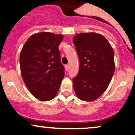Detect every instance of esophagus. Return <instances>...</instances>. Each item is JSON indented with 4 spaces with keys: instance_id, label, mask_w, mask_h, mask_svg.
Listing matches in <instances>:
<instances>
[{
    "instance_id": "1",
    "label": "esophagus",
    "mask_w": 135,
    "mask_h": 135,
    "mask_svg": "<svg viewBox=\"0 0 135 135\" xmlns=\"http://www.w3.org/2000/svg\"><path fill=\"white\" fill-rule=\"evenodd\" d=\"M65 70H66L67 71V70H69L70 66H69V65H66L65 66Z\"/></svg>"
}]
</instances>
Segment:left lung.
<instances>
[{
	"mask_svg": "<svg viewBox=\"0 0 135 135\" xmlns=\"http://www.w3.org/2000/svg\"><path fill=\"white\" fill-rule=\"evenodd\" d=\"M73 42L80 61L73 79L77 97L85 102L98 98L107 89L115 70L114 50L103 35L89 32L77 34Z\"/></svg>",
	"mask_w": 135,
	"mask_h": 135,
	"instance_id": "1",
	"label": "left lung"
}]
</instances>
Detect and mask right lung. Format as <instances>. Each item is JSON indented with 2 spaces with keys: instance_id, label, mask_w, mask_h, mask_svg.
I'll return each mask as SVG.
<instances>
[{
  "instance_id": "1",
  "label": "right lung",
  "mask_w": 135,
  "mask_h": 135,
  "mask_svg": "<svg viewBox=\"0 0 135 135\" xmlns=\"http://www.w3.org/2000/svg\"><path fill=\"white\" fill-rule=\"evenodd\" d=\"M63 36L50 32L32 35L20 52V64L24 83L40 101L52 100L65 75L58 46Z\"/></svg>"
}]
</instances>
